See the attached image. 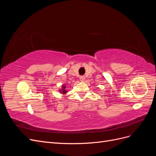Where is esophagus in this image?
Masks as SVG:
<instances>
[{
  "instance_id": "obj_1",
  "label": "esophagus",
  "mask_w": 156,
  "mask_h": 156,
  "mask_svg": "<svg viewBox=\"0 0 156 156\" xmlns=\"http://www.w3.org/2000/svg\"><path fill=\"white\" fill-rule=\"evenodd\" d=\"M79 79L81 81H84V80H85V77H84V76H81L79 77Z\"/></svg>"
}]
</instances>
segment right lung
Here are the masks:
<instances>
[{
	"label": "right lung",
	"mask_w": 156,
	"mask_h": 156,
	"mask_svg": "<svg viewBox=\"0 0 156 156\" xmlns=\"http://www.w3.org/2000/svg\"><path fill=\"white\" fill-rule=\"evenodd\" d=\"M58 92L62 94V95H65V94H66L68 92V90H66V84H63L62 85V88H60L58 90Z\"/></svg>",
	"instance_id": "obj_1"
}]
</instances>
